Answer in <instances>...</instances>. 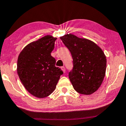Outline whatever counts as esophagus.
<instances>
[{
  "instance_id": "34e87169",
  "label": "esophagus",
  "mask_w": 126,
  "mask_h": 126,
  "mask_svg": "<svg viewBox=\"0 0 126 126\" xmlns=\"http://www.w3.org/2000/svg\"><path fill=\"white\" fill-rule=\"evenodd\" d=\"M61 69H62V70H63V73H65V68L64 67H62Z\"/></svg>"
}]
</instances>
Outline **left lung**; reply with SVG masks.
I'll return each mask as SVG.
<instances>
[{
	"instance_id": "8db88e82",
	"label": "left lung",
	"mask_w": 126,
	"mask_h": 126,
	"mask_svg": "<svg viewBox=\"0 0 126 126\" xmlns=\"http://www.w3.org/2000/svg\"><path fill=\"white\" fill-rule=\"evenodd\" d=\"M73 59L69 79L76 92L91 94L99 88L105 75L107 59L103 50L92 41L69 34L61 37Z\"/></svg>"
}]
</instances>
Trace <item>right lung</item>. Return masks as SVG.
I'll list each match as a JSON object with an SVG mask.
<instances>
[{
  "label": "right lung",
  "instance_id": "1",
  "mask_svg": "<svg viewBox=\"0 0 126 126\" xmlns=\"http://www.w3.org/2000/svg\"><path fill=\"white\" fill-rule=\"evenodd\" d=\"M56 37L47 35L27 45L18 58L17 73L28 92L39 98L54 91L63 71L51 56Z\"/></svg>",
  "mask_w": 126,
  "mask_h": 126
}]
</instances>
